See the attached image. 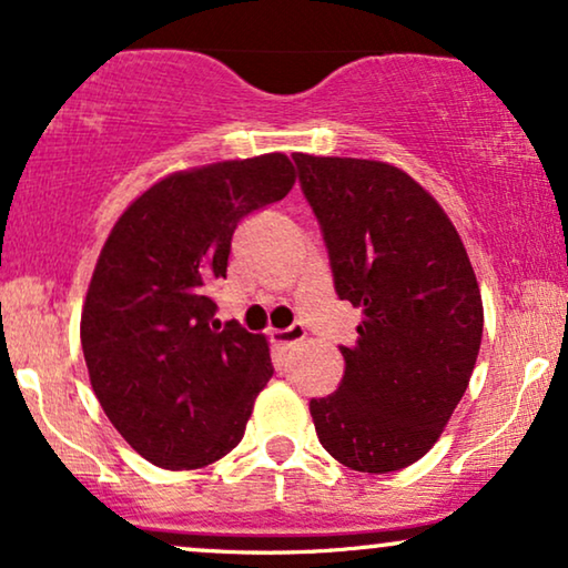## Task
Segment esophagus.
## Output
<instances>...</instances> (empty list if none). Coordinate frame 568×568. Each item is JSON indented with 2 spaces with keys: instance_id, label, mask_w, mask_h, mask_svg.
I'll return each instance as SVG.
<instances>
[{
  "instance_id": "34e87169",
  "label": "esophagus",
  "mask_w": 568,
  "mask_h": 568,
  "mask_svg": "<svg viewBox=\"0 0 568 568\" xmlns=\"http://www.w3.org/2000/svg\"><path fill=\"white\" fill-rule=\"evenodd\" d=\"M304 337H306L304 324H291V327H285V329H272V343L280 345V347L296 345Z\"/></svg>"
}]
</instances>
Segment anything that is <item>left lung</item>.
Returning <instances> with one entry per match:
<instances>
[{
	"label": "left lung",
	"mask_w": 568,
	"mask_h": 568,
	"mask_svg": "<svg viewBox=\"0 0 568 568\" xmlns=\"http://www.w3.org/2000/svg\"><path fill=\"white\" fill-rule=\"evenodd\" d=\"M335 291L361 308L337 392L312 399L316 436L358 473L418 463L470 384L483 337L478 277L444 207L410 173L296 153Z\"/></svg>",
	"instance_id": "left-lung-1"
}]
</instances>
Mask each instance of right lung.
Returning <instances> with one entry per match:
<instances>
[{
    "mask_svg": "<svg viewBox=\"0 0 568 568\" xmlns=\"http://www.w3.org/2000/svg\"><path fill=\"white\" fill-rule=\"evenodd\" d=\"M293 184L283 153L196 165L155 181L113 223L80 339L98 403L148 463L196 470L244 436L272 376L270 345L236 322H213L207 288L225 277L241 217Z\"/></svg>",
    "mask_w": 568,
    "mask_h": 568,
    "instance_id": "add662e5",
    "label": "right lung"
}]
</instances>
